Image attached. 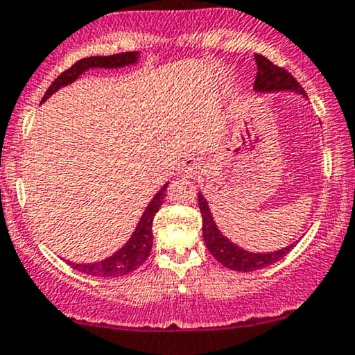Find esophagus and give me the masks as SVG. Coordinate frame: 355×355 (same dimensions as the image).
I'll return each mask as SVG.
<instances>
[{
    "mask_svg": "<svg viewBox=\"0 0 355 355\" xmlns=\"http://www.w3.org/2000/svg\"><path fill=\"white\" fill-rule=\"evenodd\" d=\"M201 167H202V164L198 157H188L182 161L181 167H179V174L184 178H194V176H198L199 171H201Z\"/></svg>",
    "mask_w": 355,
    "mask_h": 355,
    "instance_id": "1",
    "label": "esophagus"
}]
</instances>
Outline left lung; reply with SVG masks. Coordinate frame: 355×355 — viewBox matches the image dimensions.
Masks as SVG:
<instances>
[{
	"mask_svg": "<svg viewBox=\"0 0 355 355\" xmlns=\"http://www.w3.org/2000/svg\"><path fill=\"white\" fill-rule=\"evenodd\" d=\"M257 60V78H254L253 89L261 94H268V92H297V94L306 97L305 90L302 85L293 78L292 73H288L282 67H277L275 63L265 58L263 55H254ZM198 205L199 211L202 216V238H205L206 246H208L209 253L225 265L226 268L234 270V272H253V270H260L263 266L273 265L275 261L282 260L285 254L292 252L293 246L297 243H292L286 248L277 250V252L270 253H252L246 250L240 248L238 245L231 243L225 234L218 230L216 223L213 220L208 202L201 193L198 194Z\"/></svg>",
	"mask_w": 355,
	"mask_h": 355,
	"instance_id": "obj_1",
	"label": "left lung"
}]
</instances>
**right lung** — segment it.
I'll use <instances>...</instances> for the list:
<instances>
[{"label": "right lung", "mask_w": 355, "mask_h": 355, "mask_svg": "<svg viewBox=\"0 0 355 355\" xmlns=\"http://www.w3.org/2000/svg\"><path fill=\"white\" fill-rule=\"evenodd\" d=\"M137 60V51H125V53L110 55V57H87L78 60L69 70L60 73L51 82L49 90L43 95L42 103L58 89L77 80L83 71H87L89 69H121V67L134 65ZM166 188L167 184L162 186L156 193V196L153 198V201L147 205L141 220H139L137 226H135V231L132 233V236H130V240L117 253H114L112 257L105 258L102 261H95V263H71V261H69L71 268L85 275H92V277H124V275L137 270L147 260V257L150 254V250H153V221L159 208H161L162 201H164Z\"/></svg>", "instance_id": "add662e5"}]
</instances>
